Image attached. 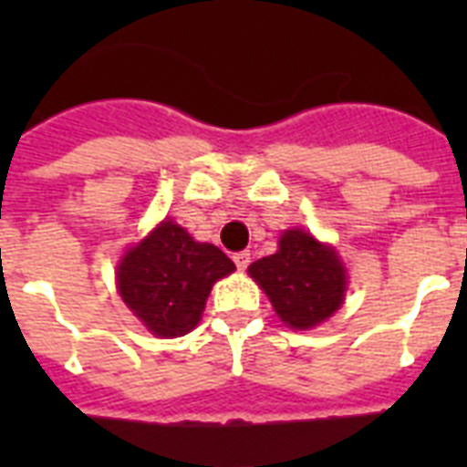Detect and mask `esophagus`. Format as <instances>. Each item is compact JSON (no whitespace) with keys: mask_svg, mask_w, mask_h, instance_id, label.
Listing matches in <instances>:
<instances>
[{"mask_svg":"<svg viewBox=\"0 0 467 467\" xmlns=\"http://www.w3.org/2000/svg\"><path fill=\"white\" fill-rule=\"evenodd\" d=\"M249 259H252V256H249V252H237V254L233 256V262L237 264V269H240V271L247 269Z\"/></svg>","mask_w":467,"mask_h":467,"instance_id":"34e87169","label":"esophagus"}]
</instances>
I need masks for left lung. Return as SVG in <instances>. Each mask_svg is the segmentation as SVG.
Here are the masks:
<instances>
[{"label": "left lung", "instance_id": "left-lung-1", "mask_svg": "<svg viewBox=\"0 0 467 467\" xmlns=\"http://www.w3.org/2000/svg\"><path fill=\"white\" fill-rule=\"evenodd\" d=\"M271 306L293 329H312L339 310L347 291V271L332 247L303 230H285L278 252L249 266Z\"/></svg>", "mask_w": 467, "mask_h": 467}]
</instances>
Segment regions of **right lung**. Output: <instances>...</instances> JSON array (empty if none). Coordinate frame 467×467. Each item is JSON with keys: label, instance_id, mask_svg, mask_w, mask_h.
Here are the masks:
<instances>
[{"label": "right lung", "instance_id": "right-lung-1", "mask_svg": "<svg viewBox=\"0 0 467 467\" xmlns=\"http://www.w3.org/2000/svg\"><path fill=\"white\" fill-rule=\"evenodd\" d=\"M233 271L225 252L164 220L120 259L119 291L150 332L182 337L198 325L213 284Z\"/></svg>", "mask_w": 467, "mask_h": 467}]
</instances>
